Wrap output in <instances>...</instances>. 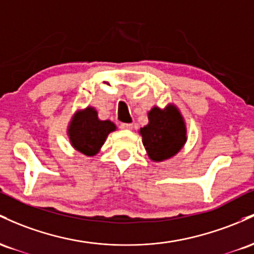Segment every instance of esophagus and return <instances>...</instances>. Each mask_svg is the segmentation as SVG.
<instances>
[{"instance_id": "obj_1", "label": "esophagus", "mask_w": 254, "mask_h": 254, "mask_svg": "<svg viewBox=\"0 0 254 254\" xmlns=\"http://www.w3.org/2000/svg\"><path fill=\"white\" fill-rule=\"evenodd\" d=\"M120 128H121V129H132L133 128V125H130V124H121L120 125Z\"/></svg>"}]
</instances>
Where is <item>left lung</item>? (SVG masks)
I'll list each match as a JSON object with an SVG mask.
<instances>
[{
	"label": "left lung",
	"instance_id": "1",
	"mask_svg": "<svg viewBox=\"0 0 254 254\" xmlns=\"http://www.w3.org/2000/svg\"><path fill=\"white\" fill-rule=\"evenodd\" d=\"M149 124L141 127L139 134L147 156L153 162L174 157L187 141V127L184 116L175 104L158 108L153 105L147 113Z\"/></svg>",
	"mask_w": 254,
	"mask_h": 254
}]
</instances>
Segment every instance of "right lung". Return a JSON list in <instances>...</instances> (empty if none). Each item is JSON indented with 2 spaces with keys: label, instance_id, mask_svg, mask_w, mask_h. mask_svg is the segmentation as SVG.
Segmentation results:
<instances>
[{
  "label": "right lung",
  "instance_id": "right-lung-1",
  "mask_svg": "<svg viewBox=\"0 0 254 254\" xmlns=\"http://www.w3.org/2000/svg\"><path fill=\"white\" fill-rule=\"evenodd\" d=\"M114 130L116 125L110 120H99L97 110L89 105L73 114L67 135L74 150L92 157L101 151L108 135Z\"/></svg>",
  "mask_w": 254,
  "mask_h": 254
}]
</instances>
